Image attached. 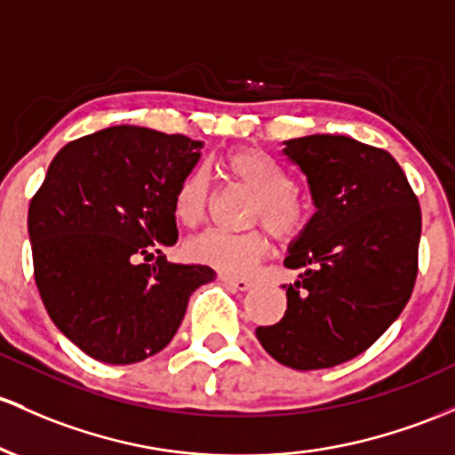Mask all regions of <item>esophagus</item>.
<instances>
[{
    "mask_svg": "<svg viewBox=\"0 0 455 455\" xmlns=\"http://www.w3.org/2000/svg\"><path fill=\"white\" fill-rule=\"evenodd\" d=\"M220 281L227 284V287H231L233 291H248V289L252 287V283L246 281V278H233V276H227V274H222Z\"/></svg>",
    "mask_w": 455,
    "mask_h": 455,
    "instance_id": "esophagus-1",
    "label": "esophagus"
}]
</instances>
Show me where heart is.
<instances>
[{"label": "heart", "mask_w": 455, "mask_h": 455, "mask_svg": "<svg viewBox=\"0 0 455 455\" xmlns=\"http://www.w3.org/2000/svg\"><path fill=\"white\" fill-rule=\"evenodd\" d=\"M224 168L257 196L252 220L263 222L281 239H293L307 227V207L293 192L287 172L263 153L261 148H239L227 155ZM207 212V177L201 168L192 171L179 183L174 194V216L186 227H196ZM267 251V239L261 231L228 233L204 231L188 243V257L227 276H243L257 266Z\"/></svg>", "instance_id": "obj_1"}]
</instances>
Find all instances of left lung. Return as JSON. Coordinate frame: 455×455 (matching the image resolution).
I'll use <instances>...</instances> for the list:
<instances>
[{"mask_svg":"<svg viewBox=\"0 0 455 455\" xmlns=\"http://www.w3.org/2000/svg\"><path fill=\"white\" fill-rule=\"evenodd\" d=\"M300 168L313 213L289 243L284 266L300 269L287 311L257 339L298 371L358 356L399 317L417 278L421 209L387 151L347 136L313 133L283 142Z\"/></svg>","mask_w":455,"mask_h":455,"instance_id":"8db88e82","label":"left lung"}]
</instances>
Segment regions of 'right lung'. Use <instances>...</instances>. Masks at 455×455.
<instances>
[{"instance_id": "right-lung-1", "label": "right lung", "mask_w": 455, "mask_h": 455, "mask_svg": "<svg viewBox=\"0 0 455 455\" xmlns=\"http://www.w3.org/2000/svg\"><path fill=\"white\" fill-rule=\"evenodd\" d=\"M201 148L179 133L101 129L60 148L29 203L44 308L94 361L132 365L162 352L189 296L216 278L209 266L168 263L162 252L177 243L174 194Z\"/></svg>"}]
</instances>
